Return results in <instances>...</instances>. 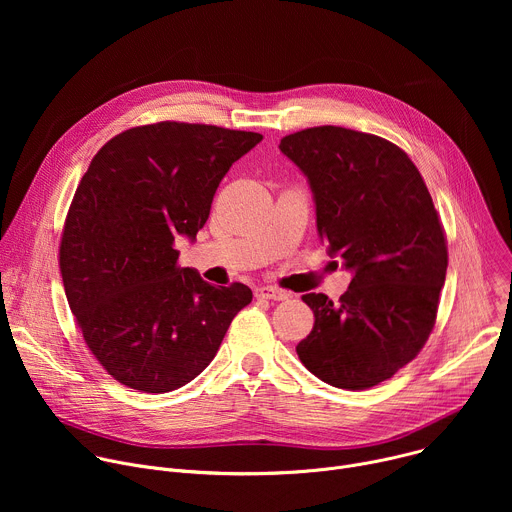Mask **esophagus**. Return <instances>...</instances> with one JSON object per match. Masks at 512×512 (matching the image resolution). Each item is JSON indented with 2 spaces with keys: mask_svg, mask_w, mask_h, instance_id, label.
<instances>
[{
  "mask_svg": "<svg viewBox=\"0 0 512 512\" xmlns=\"http://www.w3.org/2000/svg\"><path fill=\"white\" fill-rule=\"evenodd\" d=\"M255 296L261 298V300H273V302H281V300H287V298H289L287 291L277 289V287H271V285L257 287V289H255Z\"/></svg>",
  "mask_w": 512,
  "mask_h": 512,
  "instance_id": "esophagus-1",
  "label": "esophagus"
}]
</instances>
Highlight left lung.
Returning <instances> with one entry per match:
<instances>
[{
  "instance_id": "obj_1",
  "label": "left lung",
  "mask_w": 512,
  "mask_h": 512,
  "mask_svg": "<svg viewBox=\"0 0 512 512\" xmlns=\"http://www.w3.org/2000/svg\"><path fill=\"white\" fill-rule=\"evenodd\" d=\"M279 150L308 178L318 235L352 273L338 304L302 296L316 322L298 356L332 387H375L435 324L448 269L440 216L409 156L379 135L322 125L285 135Z\"/></svg>"
}]
</instances>
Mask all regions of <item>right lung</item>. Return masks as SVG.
Masks as SVG:
<instances>
[{
	"label": "right lung",
	"mask_w": 512,
	"mask_h": 512,
	"mask_svg": "<svg viewBox=\"0 0 512 512\" xmlns=\"http://www.w3.org/2000/svg\"><path fill=\"white\" fill-rule=\"evenodd\" d=\"M261 133L162 121L127 129L93 158L68 208L60 273L68 306L121 385L168 393L198 377L253 294L178 265L214 192Z\"/></svg>",
	"instance_id": "1"
}]
</instances>
